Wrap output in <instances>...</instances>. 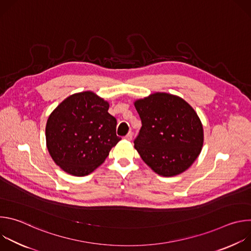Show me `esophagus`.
<instances>
[{
	"label": "esophagus",
	"mask_w": 251,
	"mask_h": 251,
	"mask_svg": "<svg viewBox=\"0 0 251 251\" xmlns=\"http://www.w3.org/2000/svg\"><path fill=\"white\" fill-rule=\"evenodd\" d=\"M132 137H133V134L131 132H129L126 136H125V139L128 140V141H131L132 140Z\"/></svg>",
	"instance_id": "34e87169"
}]
</instances>
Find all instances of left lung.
Listing matches in <instances>:
<instances>
[{
	"label": "left lung",
	"mask_w": 251,
	"mask_h": 251,
	"mask_svg": "<svg viewBox=\"0 0 251 251\" xmlns=\"http://www.w3.org/2000/svg\"><path fill=\"white\" fill-rule=\"evenodd\" d=\"M142 121L134 147L156 174L174 176L188 170L203 144V128L193 107L180 96L155 92L137 99Z\"/></svg>",
	"instance_id": "left-lung-1"
}]
</instances>
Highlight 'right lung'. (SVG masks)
<instances>
[{"label": "right lung", "mask_w": 251, "mask_h": 251, "mask_svg": "<svg viewBox=\"0 0 251 251\" xmlns=\"http://www.w3.org/2000/svg\"><path fill=\"white\" fill-rule=\"evenodd\" d=\"M109 103L92 91L75 93L49 116L46 139L53 162L65 173L83 176L97 169L121 140Z\"/></svg>", "instance_id": "1"}]
</instances>
